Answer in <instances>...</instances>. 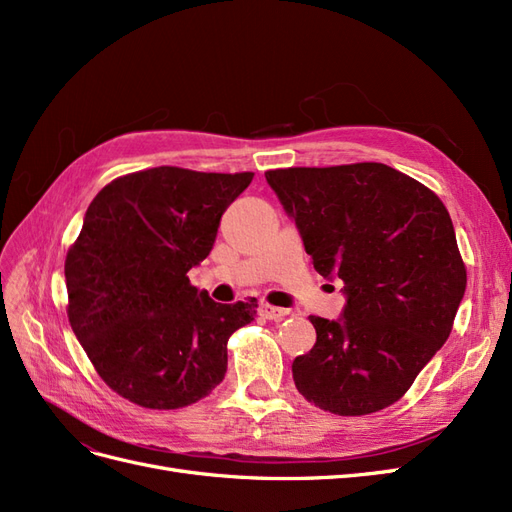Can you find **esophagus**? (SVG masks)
<instances>
[{"instance_id":"1","label":"esophagus","mask_w":512,"mask_h":512,"mask_svg":"<svg viewBox=\"0 0 512 512\" xmlns=\"http://www.w3.org/2000/svg\"><path fill=\"white\" fill-rule=\"evenodd\" d=\"M258 312H260L262 318H267V320H282V318L288 316V309L275 307V305H269V303H260Z\"/></svg>"}]
</instances>
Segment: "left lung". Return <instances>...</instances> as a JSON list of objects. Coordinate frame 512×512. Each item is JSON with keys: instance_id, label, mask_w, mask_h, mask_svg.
I'll use <instances>...</instances> for the list:
<instances>
[{"instance_id": "1", "label": "left lung", "mask_w": 512, "mask_h": 512, "mask_svg": "<svg viewBox=\"0 0 512 512\" xmlns=\"http://www.w3.org/2000/svg\"><path fill=\"white\" fill-rule=\"evenodd\" d=\"M322 277L344 282L339 320L309 316L316 344L292 363L324 412L395 404L451 335L466 292L455 228L423 183L380 162L265 173Z\"/></svg>"}]
</instances>
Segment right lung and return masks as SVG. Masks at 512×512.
<instances>
[{
  "label": "right lung",
  "instance_id": "add662e5",
  "mask_svg": "<svg viewBox=\"0 0 512 512\" xmlns=\"http://www.w3.org/2000/svg\"><path fill=\"white\" fill-rule=\"evenodd\" d=\"M252 177L158 166L91 200L66 256L68 320L98 376L132 404L185 408L224 380L228 337L258 303H215L188 271Z\"/></svg>",
  "mask_w": 512,
  "mask_h": 512
}]
</instances>
